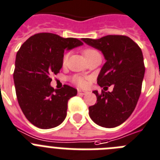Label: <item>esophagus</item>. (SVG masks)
<instances>
[{
	"label": "esophagus",
	"mask_w": 160,
	"mask_h": 160,
	"mask_svg": "<svg viewBox=\"0 0 160 160\" xmlns=\"http://www.w3.org/2000/svg\"><path fill=\"white\" fill-rule=\"evenodd\" d=\"M88 93V92L87 91H83V90H80V89H79L78 90V94L79 95H85V94H87Z\"/></svg>",
	"instance_id": "esophagus-1"
}]
</instances>
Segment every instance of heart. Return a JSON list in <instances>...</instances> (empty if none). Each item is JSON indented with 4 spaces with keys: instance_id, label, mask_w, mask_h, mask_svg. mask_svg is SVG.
I'll use <instances>...</instances> for the list:
<instances>
[{
    "instance_id": "obj_1",
    "label": "heart",
    "mask_w": 160,
    "mask_h": 160,
    "mask_svg": "<svg viewBox=\"0 0 160 160\" xmlns=\"http://www.w3.org/2000/svg\"><path fill=\"white\" fill-rule=\"evenodd\" d=\"M84 56L86 57V59H88V57L92 56V55H95V54L98 53L96 50L94 49H91V48H87V49L84 50ZM68 54H65L63 57V64L65 65L68 62ZM74 82L76 83V84L80 87H85L87 85V81H86L84 79L81 78V77H78V76H76V77H74L73 79Z\"/></svg>"
}]
</instances>
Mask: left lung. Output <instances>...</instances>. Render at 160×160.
I'll return each instance as SVG.
<instances>
[{
    "label": "left lung",
    "instance_id": "1",
    "mask_svg": "<svg viewBox=\"0 0 160 160\" xmlns=\"http://www.w3.org/2000/svg\"><path fill=\"white\" fill-rule=\"evenodd\" d=\"M82 40L101 51L106 60L98 75L97 84L101 87L113 85L112 92L102 91L101 94L97 90L92 92L97 102L88 107L90 118L105 128L120 126L133 113L141 94L145 73L142 50L124 35Z\"/></svg>",
    "mask_w": 160,
    "mask_h": 160
}]
</instances>
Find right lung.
Instances as JSON below:
<instances>
[{
    "instance_id": "add662e5",
    "label": "right lung",
    "mask_w": 160,
    "mask_h": 160,
    "mask_svg": "<svg viewBox=\"0 0 160 160\" xmlns=\"http://www.w3.org/2000/svg\"><path fill=\"white\" fill-rule=\"evenodd\" d=\"M83 44L77 38L39 33L29 38L18 51L13 72L17 98L34 126L51 129L64 121L68 101L77 94V90L66 84L61 89H54L50 76L62 68L65 50Z\"/></svg>"
}]
</instances>
